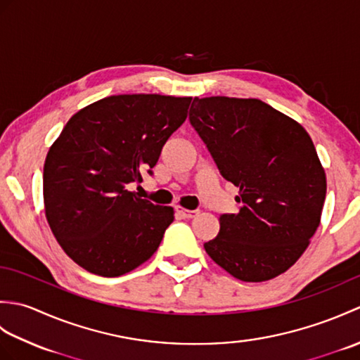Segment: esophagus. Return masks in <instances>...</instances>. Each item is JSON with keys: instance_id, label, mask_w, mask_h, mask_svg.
I'll use <instances>...</instances> for the list:
<instances>
[{"instance_id": "obj_1", "label": "esophagus", "mask_w": 360, "mask_h": 360, "mask_svg": "<svg viewBox=\"0 0 360 360\" xmlns=\"http://www.w3.org/2000/svg\"><path fill=\"white\" fill-rule=\"evenodd\" d=\"M174 210H176V213H178V215L181 217V218H187V219H190V218H195L198 213V210H187V209H184V207H181V205H176L174 207Z\"/></svg>"}]
</instances>
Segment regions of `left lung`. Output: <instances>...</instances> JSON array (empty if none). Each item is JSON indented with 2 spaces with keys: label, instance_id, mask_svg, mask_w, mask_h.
<instances>
[{
  "label": "left lung",
  "instance_id": "1",
  "mask_svg": "<svg viewBox=\"0 0 360 360\" xmlns=\"http://www.w3.org/2000/svg\"><path fill=\"white\" fill-rule=\"evenodd\" d=\"M190 122L241 204L219 217L205 252L241 281L286 272L309 246L326 196L325 168L308 131L258 98L226 96L195 97Z\"/></svg>",
  "mask_w": 360,
  "mask_h": 360
}]
</instances>
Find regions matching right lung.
Listing matches in <instances>:
<instances>
[{"instance_id":"add662e5","label":"right lung","mask_w":360,"mask_h":360,"mask_svg":"<svg viewBox=\"0 0 360 360\" xmlns=\"http://www.w3.org/2000/svg\"><path fill=\"white\" fill-rule=\"evenodd\" d=\"M192 97L119 94L77 111L51 145L44 213L65 254L101 277H120L158 250L174 219L168 205L129 192L187 119Z\"/></svg>"}]
</instances>
